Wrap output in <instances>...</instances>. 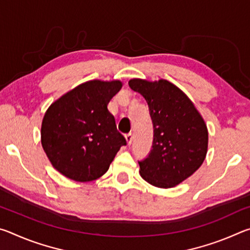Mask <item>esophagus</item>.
Wrapping results in <instances>:
<instances>
[{"label": "esophagus", "instance_id": "34e87169", "mask_svg": "<svg viewBox=\"0 0 250 250\" xmlns=\"http://www.w3.org/2000/svg\"><path fill=\"white\" fill-rule=\"evenodd\" d=\"M125 140H126V142H128V145L130 146L131 143H132V141H133V134L132 133H126L125 134Z\"/></svg>", "mask_w": 250, "mask_h": 250}]
</instances>
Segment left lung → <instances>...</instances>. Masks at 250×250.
<instances>
[{
	"mask_svg": "<svg viewBox=\"0 0 250 250\" xmlns=\"http://www.w3.org/2000/svg\"><path fill=\"white\" fill-rule=\"evenodd\" d=\"M131 89L145 97L153 125V141L141 161L142 179L156 188H173L202 166L208 143L204 120L188 97L167 80L131 79Z\"/></svg>",
	"mask_w": 250,
	"mask_h": 250,
	"instance_id": "1",
	"label": "left lung"
}]
</instances>
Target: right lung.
I'll list each match as a JSON object with an SVG mask.
<instances>
[{"label": "right lung", "mask_w": 250, "mask_h": 250, "mask_svg": "<svg viewBox=\"0 0 250 250\" xmlns=\"http://www.w3.org/2000/svg\"><path fill=\"white\" fill-rule=\"evenodd\" d=\"M121 87L119 80H91L67 92L46 111L42 146L62 175L77 182L98 179L126 146L107 108Z\"/></svg>", "instance_id": "add662e5"}]
</instances>
